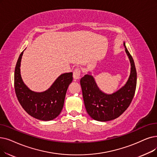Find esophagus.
Returning <instances> with one entry per match:
<instances>
[{
	"label": "esophagus",
	"mask_w": 157,
	"mask_h": 157,
	"mask_svg": "<svg viewBox=\"0 0 157 157\" xmlns=\"http://www.w3.org/2000/svg\"><path fill=\"white\" fill-rule=\"evenodd\" d=\"M80 75H81V71L78 68V69H76L73 72V78L75 79H79L80 78Z\"/></svg>",
	"instance_id": "esophagus-1"
}]
</instances>
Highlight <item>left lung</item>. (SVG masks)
<instances>
[{
	"mask_svg": "<svg viewBox=\"0 0 157 157\" xmlns=\"http://www.w3.org/2000/svg\"><path fill=\"white\" fill-rule=\"evenodd\" d=\"M125 51L130 62V74L126 83L112 94H106L98 86L90 72L81 79L83 98L86 110L93 119L106 122L119 117L130 105L137 85V71L133 59L128 51Z\"/></svg>",
	"mask_w": 157,
	"mask_h": 157,
	"instance_id": "left-lung-1",
	"label": "left lung"
}]
</instances>
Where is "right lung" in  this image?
<instances>
[{
    "label": "right lung",
    "mask_w": 157,
    "mask_h": 157,
    "mask_svg": "<svg viewBox=\"0 0 157 157\" xmlns=\"http://www.w3.org/2000/svg\"><path fill=\"white\" fill-rule=\"evenodd\" d=\"M24 51L20 54L15 70L14 83L17 99L24 110L33 117L44 121L53 120L62 110L67 90L73 79L72 72L61 74L44 92L33 91L24 83L20 74Z\"/></svg>",
    "instance_id": "right-lung-1"
}]
</instances>
